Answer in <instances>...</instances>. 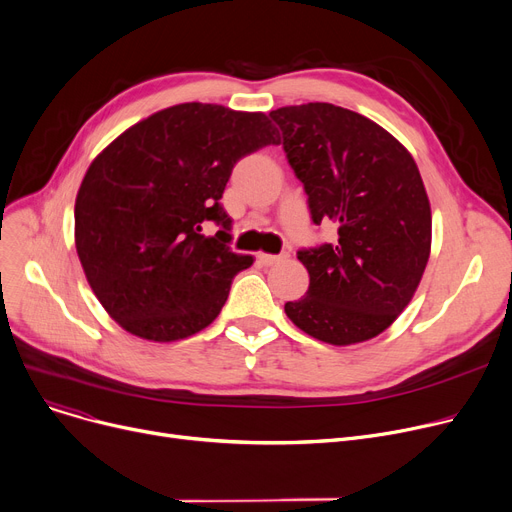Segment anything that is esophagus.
Returning a JSON list of instances; mask_svg holds the SVG:
<instances>
[{
    "label": "esophagus",
    "mask_w": 512,
    "mask_h": 512,
    "mask_svg": "<svg viewBox=\"0 0 512 512\" xmlns=\"http://www.w3.org/2000/svg\"><path fill=\"white\" fill-rule=\"evenodd\" d=\"M284 259V255H270V253H259V261L263 265H274V263H280Z\"/></svg>",
    "instance_id": "34e87169"
}]
</instances>
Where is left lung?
Masks as SVG:
<instances>
[{
	"mask_svg": "<svg viewBox=\"0 0 512 512\" xmlns=\"http://www.w3.org/2000/svg\"><path fill=\"white\" fill-rule=\"evenodd\" d=\"M270 116L313 222L338 226L334 245L299 251L309 290L284 311L334 346L375 338L411 303L432 251V209L415 159L380 124L332 103Z\"/></svg>",
	"mask_w": 512,
	"mask_h": 512,
	"instance_id": "left-lung-1",
	"label": "left lung"
}]
</instances>
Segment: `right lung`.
<instances>
[{"label": "right lung", "mask_w": 512, "mask_h": 512, "mask_svg": "<svg viewBox=\"0 0 512 512\" xmlns=\"http://www.w3.org/2000/svg\"><path fill=\"white\" fill-rule=\"evenodd\" d=\"M278 130L263 112L178 103L124 130L89 166L74 203V242L89 286L120 328L174 342L220 315L234 276L220 199L232 168ZM207 221L221 226L205 237Z\"/></svg>", "instance_id": "add662e5"}]
</instances>
